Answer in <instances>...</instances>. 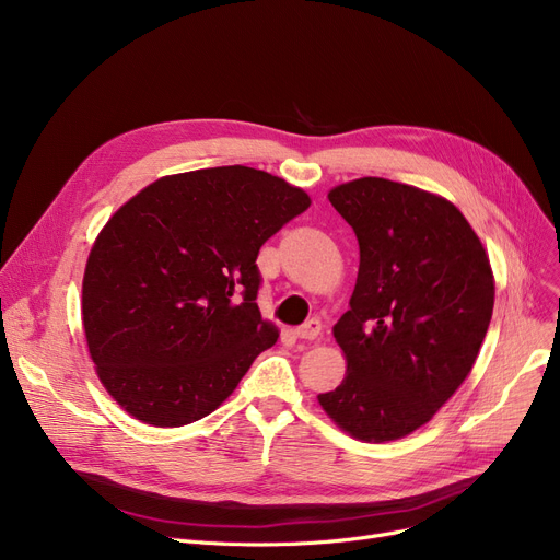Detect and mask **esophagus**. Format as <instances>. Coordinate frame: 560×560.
Masks as SVG:
<instances>
[{"label":"esophagus","mask_w":560,"mask_h":560,"mask_svg":"<svg viewBox=\"0 0 560 560\" xmlns=\"http://www.w3.org/2000/svg\"><path fill=\"white\" fill-rule=\"evenodd\" d=\"M295 334H298V338H302V340H315V338L322 334V322H319L317 317H311L308 322H304L302 327L295 329Z\"/></svg>","instance_id":"esophagus-1"}]
</instances>
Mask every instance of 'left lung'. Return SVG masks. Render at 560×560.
<instances>
[{"label":"left lung","mask_w":560,"mask_h":560,"mask_svg":"<svg viewBox=\"0 0 560 560\" xmlns=\"http://www.w3.org/2000/svg\"><path fill=\"white\" fill-rule=\"evenodd\" d=\"M329 201L361 262L334 327L347 374L317 399L347 433L386 443L427 424L472 370L494 304L490 260L456 206L420 188L363 176Z\"/></svg>","instance_id":"8db88e82"}]
</instances>
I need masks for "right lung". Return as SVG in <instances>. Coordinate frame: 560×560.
I'll use <instances>...</instances> for the list:
<instances>
[{"mask_svg": "<svg viewBox=\"0 0 560 560\" xmlns=\"http://www.w3.org/2000/svg\"><path fill=\"white\" fill-rule=\"evenodd\" d=\"M308 206L279 176L222 165L163 176L106 222L81 313L102 384L129 416L154 427L201 420L277 342L256 304V258Z\"/></svg>", "mask_w": 560, "mask_h": 560, "instance_id": "right-lung-1", "label": "right lung"}]
</instances>
